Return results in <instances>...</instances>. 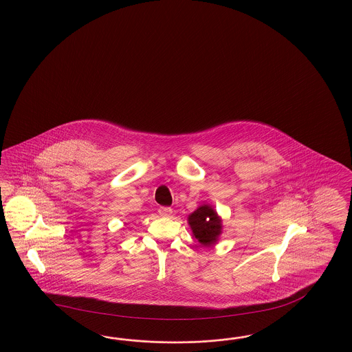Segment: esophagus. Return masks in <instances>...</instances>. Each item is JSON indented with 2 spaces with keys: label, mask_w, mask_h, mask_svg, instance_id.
<instances>
[{
  "label": "esophagus",
  "mask_w": 352,
  "mask_h": 352,
  "mask_svg": "<svg viewBox=\"0 0 352 352\" xmlns=\"http://www.w3.org/2000/svg\"><path fill=\"white\" fill-rule=\"evenodd\" d=\"M171 211L170 208H160L159 209V215H162V217H164V218H169L171 215Z\"/></svg>",
  "instance_id": "1"
}]
</instances>
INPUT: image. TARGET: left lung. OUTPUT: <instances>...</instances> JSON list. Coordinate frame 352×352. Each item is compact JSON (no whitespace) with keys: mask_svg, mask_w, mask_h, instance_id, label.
<instances>
[{"mask_svg":"<svg viewBox=\"0 0 352 352\" xmlns=\"http://www.w3.org/2000/svg\"><path fill=\"white\" fill-rule=\"evenodd\" d=\"M188 224L192 236L206 248L217 245L223 233V220L210 204H202L190 214Z\"/></svg>","mask_w":352,"mask_h":352,"instance_id":"8db88e82","label":"left lung"}]
</instances>
